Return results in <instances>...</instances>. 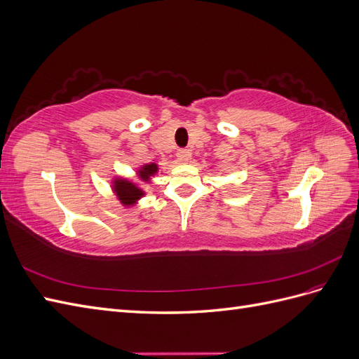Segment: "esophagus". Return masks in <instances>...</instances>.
I'll list each match as a JSON object with an SVG mask.
<instances>
[{"instance_id":"1","label":"esophagus","mask_w":359,"mask_h":359,"mask_svg":"<svg viewBox=\"0 0 359 359\" xmlns=\"http://www.w3.org/2000/svg\"><path fill=\"white\" fill-rule=\"evenodd\" d=\"M190 151L189 149H180L177 153V157H178V161L181 163H187L190 160Z\"/></svg>"}]
</instances>
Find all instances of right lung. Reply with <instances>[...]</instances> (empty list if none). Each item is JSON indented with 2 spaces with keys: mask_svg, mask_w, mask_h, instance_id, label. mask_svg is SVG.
Masks as SVG:
<instances>
[{
  "mask_svg": "<svg viewBox=\"0 0 359 359\" xmlns=\"http://www.w3.org/2000/svg\"><path fill=\"white\" fill-rule=\"evenodd\" d=\"M158 173L157 163H145L135 170V178L127 177H114L111 180V190L116 201L121 203L124 208H132L142 199L147 191L144 190L142 184H149Z\"/></svg>",
  "mask_w": 359,
  "mask_h": 359,
  "instance_id": "obj_1",
  "label": "right lung"
}]
</instances>
